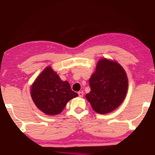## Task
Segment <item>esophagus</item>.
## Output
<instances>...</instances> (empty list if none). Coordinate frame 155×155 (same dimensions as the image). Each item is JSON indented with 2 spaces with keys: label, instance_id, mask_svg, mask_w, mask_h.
<instances>
[{
  "label": "esophagus",
  "instance_id": "34e87169",
  "mask_svg": "<svg viewBox=\"0 0 155 155\" xmlns=\"http://www.w3.org/2000/svg\"><path fill=\"white\" fill-rule=\"evenodd\" d=\"M83 91H78V96H79V97H81V98H82V97L83 96Z\"/></svg>",
  "mask_w": 155,
  "mask_h": 155
}]
</instances>
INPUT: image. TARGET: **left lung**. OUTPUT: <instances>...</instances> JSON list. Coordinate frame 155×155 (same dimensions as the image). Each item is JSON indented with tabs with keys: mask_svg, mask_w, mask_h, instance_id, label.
I'll list each match as a JSON object with an SVG mask.
<instances>
[{
	"mask_svg": "<svg viewBox=\"0 0 155 155\" xmlns=\"http://www.w3.org/2000/svg\"><path fill=\"white\" fill-rule=\"evenodd\" d=\"M91 91L86 98L96 112L108 114L124 101L128 90V78L118 63L107 59L99 60L95 72L89 80Z\"/></svg>",
	"mask_w": 155,
	"mask_h": 155,
	"instance_id": "8db88e82",
	"label": "left lung"
}]
</instances>
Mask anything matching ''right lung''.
<instances>
[{
	"instance_id": "1",
	"label": "right lung",
	"mask_w": 155,
	"mask_h": 155,
	"mask_svg": "<svg viewBox=\"0 0 155 155\" xmlns=\"http://www.w3.org/2000/svg\"><path fill=\"white\" fill-rule=\"evenodd\" d=\"M31 95L37 107L48 115L60 114L68 101L78 96L69 83L61 81L51 67L46 68L36 78Z\"/></svg>"
}]
</instances>
